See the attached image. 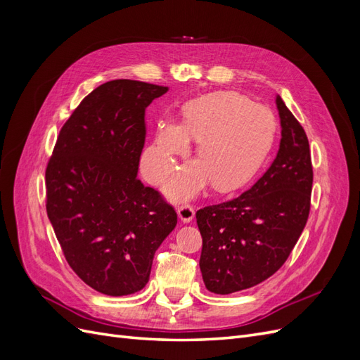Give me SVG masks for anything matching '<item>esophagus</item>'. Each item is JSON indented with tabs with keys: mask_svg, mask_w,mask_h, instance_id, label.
<instances>
[{
	"mask_svg": "<svg viewBox=\"0 0 360 360\" xmlns=\"http://www.w3.org/2000/svg\"><path fill=\"white\" fill-rule=\"evenodd\" d=\"M177 214H179V217L181 219V222L188 224V222H191L193 219L195 210H193V207L191 204H183V205L179 207Z\"/></svg>",
	"mask_w": 360,
	"mask_h": 360,
	"instance_id": "esophagus-1",
	"label": "esophagus"
}]
</instances>
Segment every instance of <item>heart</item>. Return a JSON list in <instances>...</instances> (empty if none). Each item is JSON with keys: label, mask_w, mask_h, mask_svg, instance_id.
Returning a JSON list of instances; mask_svg holds the SVG:
<instances>
[{"label": "heart", "mask_w": 360, "mask_h": 360, "mask_svg": "<svg viewBox=\"0 0 360 360\" xmlns=\"http://www.w3.org/2000/svg\"><path fill=\"white\" fill-rule=\"evenodd\" d=\"M274 139L275 117L266 106L233 91L207 94L184 106L177 123L160 129L148 148L151 180L168 177L177 158L189 151V141H198V160L168 184V197H195L210 181L217 191H230L257 171Z\"/></svg>", "instance_id": "obj_1"}]
</instances>
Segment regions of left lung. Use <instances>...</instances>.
I'll use <instances>...</instances> for the list:
<instances>
[{"label": "left lung", "mask_w": 360, "mask_h": 360, "mask_svg": "<svg viewBox=\"0 0 360 360\" xmlns=\"http://www.w3.org/2000/svg\"><path fill=\"white\" fill-rule=\"evenodd\" d=\"M281 143L275 160L248 191L202 207L200 269L207 290L230 294L266 281L285 263L307 225L312 163L307 134L276 96Z\"/></svg>", "instance_id": "8db88e82"}]
</instances>
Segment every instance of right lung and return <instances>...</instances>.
Instances as JSON below:
<instances>
[{
	"mask_svg": "<svg viewBox=\"0 0 360 360\" xmlns=\"http://www.w3.org/2000/svg\"><path fill=\"white\" fill-rule=\"evenodd\" d=\"M168 86H97L60 130L46 167V212L69 266L106 296L143 290L177 213L138 179L146 110Z\"/></svg>",
	"mask_w": 360,
	"mask_h": 360,
	"instance_id": "right-lung-1",
	"label": "right lung"
}]
</instances>
